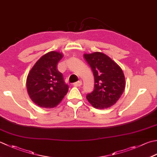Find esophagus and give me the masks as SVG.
Returning <instances> with one entry per match:
<instances>
[{"label": "esophagus", "mask_w": 157, "mask_h": 157, "mask_svg": "<svg viewBox=\"0 0 157 157\" xmlns=\"http://www.w3.org/2000/svg\"><path fill=\"white\" fill-rule=\"evenodd\" d=\"M82 84V81H78L77 82L73 83V86L75 87H78V86H80Z\"/></svg>", "instance_id": "obj_1"}]
</instances>
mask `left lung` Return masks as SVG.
Listing matches in <instances>:
<instances>
[{"instance_id":"8db88e82","label":"left lung","mask_w":157,"mask_h":157,"mask_svg":"<svg viewBox=\"0 0 157 157\" xmlns=\"http://www.w3.org/2000/svg\"><path fill=\"white\" fill-rule=\"evenodd\" d=\"M93 70L94 90L86 95L92 105L97 109L112 106L121 97L125 88L123 71L114 61L101 52L84 55Z\"/></svg>"}]
</instances>
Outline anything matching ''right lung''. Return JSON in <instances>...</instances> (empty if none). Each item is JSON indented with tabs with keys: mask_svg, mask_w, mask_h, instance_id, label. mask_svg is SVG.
<instances>
[{
	"mask_svg": "<svg viewBox=\"0 0 157 157\" xmlns=\"http://www.w3.org/2000/svg\"><path fill=\"white\" fill-rule=\"evenodd\" d=\"M63 56L60 52H48L36 61L28 75V93L39 107L52 108L57 106L69 90V86L57 68Z\"/></svg>",
	"mask_w": 157,
	"mask_h": 157,
	"instance_id": "right-lung-1",
	"label": "right lung"
}]
</instances>
